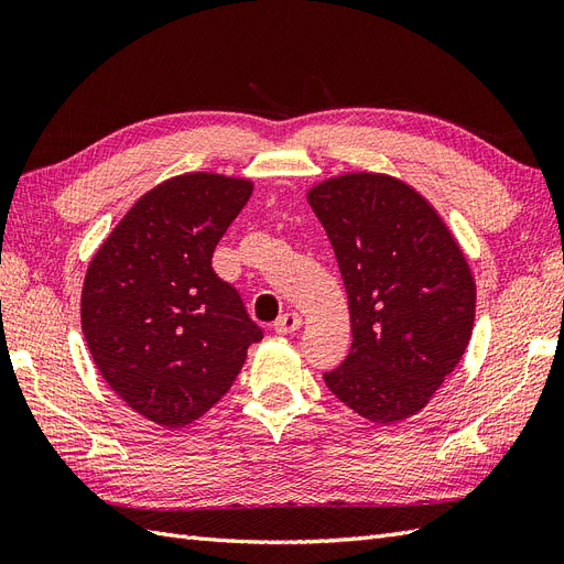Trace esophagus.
<instances>
[{"mask_svg": "<svg viewBox=\"0 0 564 564\" xmlns=\"http://www.w3.org/2000/svg\"><path fill=\"white\" fill-rule=\"evenodd\" d=\"M303 324V319H301V315L299 313H294V311H289V313H284L282 317H278V322H275V332L278 334H294V332H299V327Z\"/></svg>", "mask_w": 564, "mask_h": 564, "instance_id": "34e87169", "label": "esophagus"}]
</instances>
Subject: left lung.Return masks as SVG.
<instances>
[{
  "mask_svg": "<svg viewBox=\"0 0 564 564\" xmlns=\"http://www.w3.org/2000/svg\"><path fill=\"white\" fill-rule=\"evenodd\" d=\"M350 308L352 346L324 383L377 423L431 402L473 334L475 280L445 220L412 185L357 172L308 191Z\"/></svg>",
  "mask_w": 564,
  "mask_h": 564,
  "instance_id": "left-lung-1",
  "label": "left lung"
}]
</instances>
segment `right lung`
I'll return each mask as SVG.
<instances>
[{
  "mask_svg": "<svg viewBox=\"0 0 564 564\" xmlns=\"http://www.w3.org/2000/svg\"><path fill=\"white\" fill-rule=\"evenodd\" d=\"M253 191L193 172L148 191L98 247L82 286V332L133 412L183 429L226 395L263 338L212 256Z\"/></svg>",
  "mask_w": 564,
  "mask_h": 564,
  "instance_id": "right-lung-1",
  "label": "right lung"
}]
</instances>
